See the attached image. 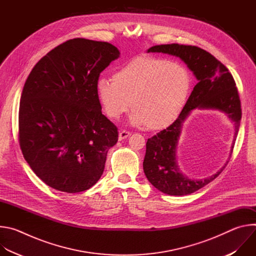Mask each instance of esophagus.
<instances>
[{"mask_svg":"<svg viewBox=\"0 0 256 256\" xmlns=\"http://www.w3.org/2000/svg\"><path fill=\"white\" fill-rule=\"evenodd\" d=\"M130 134H132V132H130L126 130H120V132L118 138L122 140H124V138H128V136H130Z\"/></svg>","mask_w":256,"mask_h":256,"instance_id":"esophagus-1","label":"esophagus"}]
</instances>
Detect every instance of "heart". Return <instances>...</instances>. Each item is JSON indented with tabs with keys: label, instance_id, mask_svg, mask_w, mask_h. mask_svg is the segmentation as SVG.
<instances>
[{
	"label": "heart",
	"instance_id": "b5f03b06",
	"mask_svg": "<svg viewBox=\"0 0 256 256\" xmlns=\"http://www.w3.org/2000/svg\"><path fill=\"white\" fill-rule=\"evenodd\" d=\"M190 86V74L182 64L142 56L116 70L112 82L98 80L95 90L105 114L110 120H120L130 102L134 110L132 122L157 130L176 120L186 106Z\"/></svg>",
	"mask_w": 256,
	"mask_h": 256
}]
</instances>
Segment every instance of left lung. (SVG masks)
I'll return each mask as SVG.
<instances>
[{"label": "left lung", "mask_w": 256, "mask_h": 256, "mask_svg": "<svg viewBox=\"0 0 256 256\" xmlns=\"http://www.w3.org/2000/svg\"><path fill=\"white\" fill-rule=\"evenodd\" d=\"M148 52H163L179 56L194 72L198 81L177 120L167 128L148 138L142 163L146 176L158 190L169 196L190 194L220 175L229 161L221 170L206 179H190L182 174L175 161V149L181 124L196 107L218 109L226 112L235 122L236 140L242 116L238 89L229 70L200 48L178 44H161L152 46ZM234 144L235 142L232 151Z\"/></svg>", "instance_id": "1"}]
</instances>
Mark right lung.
Returning a JSON list of instances; mask_svg holds the SVG:
<instances>
[{
	"label": "right lung",
	"mask_w": 256,
	"mask_h": 256,
	"mask_svg": "<svg viewBox=\"0 0 256 256\" xmlns=\"http://www.w3.org/2000/svg\"><path fill=\"white\" fill-rule=\"evenodd\" d=\"M120 56L108 42L70 40L36 64L24 84L18 138L24 159L46 184L89 190L101 177L118 130L101 112L100 72Z\"/></svg>",
	"instance_id": "right-lung-1"
}]
</instances>
